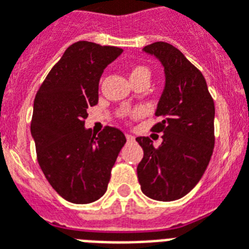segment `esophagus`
<instances>
[{"label":"esophagus","mask_w":249,"mask_h":249,"mask_svg":"<svg viewBox=\"0 0 249 249\" xmlns=\"http://www.w3.org/2000/svg\"><path fill=\"white\" fill-rule=\"evenodd\" d=\"M126 139H127V142H134L135 136H132V135H130V134H127Z\"/></svg>","instance_id":"obj_1"}]
</instances>
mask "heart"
Wrapping results in <instances>:
<instances>
[{"instance_id": "obj_1", "label": "heart", "mask_w": 249, "mask_h": 249, "mask_svg": "<svg viewBox=\"0 0 249 249\" xmlns=\"http://www.w3.org/2000/svg\"><path fill=\"white\" fill-rule=\"evenodd\" d=\"M131 75H148V76H149V70H148L146 67L139 66V67H136L134 71H132V74Z\"/></svg>"}]
</instances>
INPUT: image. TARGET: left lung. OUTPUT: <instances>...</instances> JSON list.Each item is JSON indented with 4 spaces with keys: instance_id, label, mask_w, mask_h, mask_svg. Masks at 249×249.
I'll return each mask as SVG.
<instances>
[{
    "instance_id": "8db88e82",
    "label": "left lung",
    "mask_w": 249,
    "mask_h": 249,
    "mask_svg": "<svg viewBox=\"0 0 249 249\" xmlns=\"http://www.w3.org/2000/svg\"><path fill=\"white\" fill-rule=\"evenodd\" d=\"M142 52L155 55L163 67L165 87L152 130L162 132L156 148L149 138L136 142L144 151L138 165L142 194L159 201L186 196L198 183L214 148V101L203 74L175 46L153 42Z\"/></svg>"
}]
</instances>
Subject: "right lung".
<instances>
[{
  "label": "right lung",
  "instance_id": "add662e5",
  "mask_svg": "<svg viewBox=\"0 0 249 249\" xmlns=\"http://www.w3.org/2000/svg\"><path fill=\"white\" fill-rule=\"evenodd\" d=\"M117 46L89 41L70 45L38 88L31 135L38 165L51 186L74 204L93 203L107 190L111 167L126 142L115 127L92 135L84 127L88 107L98 103V83Z\"/></svg>",
  "mask_w": 249,
  "mask_h": 249
}]
</instances>
